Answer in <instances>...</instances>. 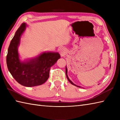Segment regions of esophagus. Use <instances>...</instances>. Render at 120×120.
I'll list each match as a JSON object with an SVG mask.
<instances>
[{
  "instance_id": "34e87169",
  "label": "esophagus",
  "mask_w": 120,
  "mask_h": 120,
  "mask_svg": "<svg viewBox=\"0 0 120 120\" xmlns=\"http://www.w3.org/2000/svg\"><path fill=\"white\" fill-rule=\"evenodd\" d=\"M59 52L60 53L61 56H64L65 53V50L63 47H60L59 49Z\"/></svg>"
}]
</instances>
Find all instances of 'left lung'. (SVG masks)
I'll return each instance as SVG.
<instances>
[{
	"mask_svg": "<svg viewBox=\"0 0 120 120\" xmlns=\"http://www.w3.org/2000/svg\"><path fill=\"white\" fill-rule=\"evenodd\" d=\"M110 67H111V65H110ZM65 73H66V76H67V79H68V80L70 81V82L71 83V84H72L73 85H74V86H77V87H79V88H81L80 86H76V85H75L74 83H73V82L72 81H71L69 78H68V70H67V67L65 68Z\"/></svg>",
	"mask_w": 120,
	"mask_h": 120,
	"instance_id": "left-lung-1",
	"label": "left lung"
}]
</instances>
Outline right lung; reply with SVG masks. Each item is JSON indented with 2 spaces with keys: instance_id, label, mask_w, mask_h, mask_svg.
I'll return each mask as SVG.
<instances>
[{
  "instance_id": "add662e5",
  "label": "right lung",
  "mask_w": 120,
  "mask_h": 120,
  "mask_svg": "<svg viewBox=\"0 0 120 120\" xmlns=\"http://www.w3.org/2000/svg\"><path fill=\"white\" fill-rule=\"evenodd\" d=\"M26 23H22L15 32L8 50L7 64L11 74L17 82L28 87L41 85L49 76L50 68L60 58L58 52H44L34 58L22 62L19 59L18 46L25 30Z\"/></svg>"
}]
</instances>
